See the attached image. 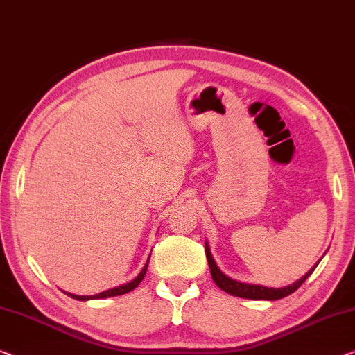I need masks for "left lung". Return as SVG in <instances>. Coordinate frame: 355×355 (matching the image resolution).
<instances>
[{
  "mask_svg": "<svg viewBox=\"0 0 355 355\" xmlns=\"http://www.w3.org/2000/svg\"><path fill=\"white\" fill-rule=\"evenodd\" d=\"M205 248H206V259H208V263H209L211 276L217 284V287L222 288L223 292L230 293V295H233V297L248 298V300H270V302H275V300H279V298H284L287 295H291V293L295 292L297 288L308 279V277L311 276V272H313L315 270V266L319 265V261H318V263H315L313 268H311L306 272V275L300 277L298 281H295L291 286H284L281 288L265 287V286H260V284H248V282L232 279V277L223 275V272L219 270V266H217L214 257H212L208 241H205Z\"/></svg>",
  "mask_w": 355,
  "mask_h": 355,
  "instance_id": "1",
  "label": "left lung"
}]
</instances>
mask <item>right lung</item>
<instances>
[{
	"mask_svg": "<svg viewBox=\"0 0 355 355\" xmlns=\"http://www.w3.org/2000/svg\"><path fill=\"white\" fill-rule=\"evenodd\" d=\"M149 259H150V255H149ZM147 265H149V260L146 261L144 268L139 271V275L136 276V277H133L132 281L125 282V284H122V286H117V287L107 288V291L101 292V293H96V295H74V293H69V292H64V291H63V292L67 293L68 297L74 298V300H80V302H87V300H98V298H109V297H117V295H123V293H127V292L133 291V288L138 287V286H139V282L144 279V276H146V271H147Z\"/></svg>",
	"mask_w": 355,
	"mask_h": 355,
	"instance_id": "add662e5",
	"label": "right lung"
}]
</instances>
